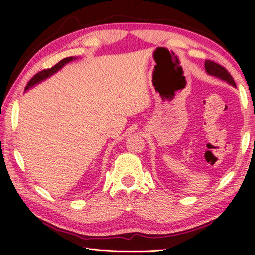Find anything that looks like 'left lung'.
<instances>
[{"mask_svg":"<svg viewBox=\"0 0 255 255\" xmlns=\"http://www.w3.org/2000/svg\"><path fill=\"white\" fill-rule=\"evenodd\" d=\"M205 69H206V72H207L208 74L214 75V77H217L224 81H227L229 84L236 86L234 78H232L230 73L227 71V69L223 66H220L219 63L211 61V60H206L205 61Z\"/></svg>","mask_w":255,"mask_h":255,"instance_id":"obj_1","label":"left lung"}]
</instances>
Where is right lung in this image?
Masks as SVG:
<instances>
[{"mask_svg":"<svg viewBox=\"0 0 255 255\" xmlns=\"http://www.w3.org/2000/svg\"><path fill=\"white\" fill-rule=\"evenodd\" d=\"M73 59H75V58H73V57L64 58V59H62V60L59 61L57 64H55V66H53V67H51V68H49V69H44V70H41V71H39L38 73H36V74L34 75V77H32V78L29 80V82L27 83L25 90H28L29 88H31L32 85H35V84H37V83H39L40 81L45 80V79H47V78H49L51 74L56 73L59 69H61L66 63H68V62H70V61H72Z\"/></svg>","mask_w":255,"mask_h":255,"instance_id":"obj_1","label":"right lung"}]
</instances>
